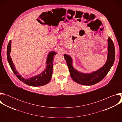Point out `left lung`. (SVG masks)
<instances>
[{"instance_id":"8db88e82","label":"left lung","mask_w":122,"mask_h":122,"mask_svg":"<svg viewBox=\"0 0 122 122\" xmlns=\"http://www.w3.org/2000/svg\"><path fill=\"white\" fill-rule=\"evenodd\" d=\"M108 56L105 64L98 70L90 73H84L78 71L72 66V59L67 55L64 56L68 67L70 75L73 80L78 83L84 85H92L100 81L105 77L112 67L115 60V48L110 37L108 39Z\"/></svg>"}]
</instances>
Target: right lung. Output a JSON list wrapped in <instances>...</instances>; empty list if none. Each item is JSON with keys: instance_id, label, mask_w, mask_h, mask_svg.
I'll return each mask as SVG.
<instances>
[{"instance_id": "1", "label": "right lung", "mask_w": 122, "mask_h": 122, "mask_svg": "<svg viewBox=\"0 0 122 122\" xmlns=\"http://www.w3.org/2000/svg\"><path fill=\"white\" fill-rule=\"evenodd\" d=\"M11 41L10 40V41L7 46V59L11 69L16 77L25 84L31 86H41L45 85L49 82L51 78L52 74H53V60L55 57L54 56L57 54L56 52L55 51H51L49 53L46 60V68L42 73L39 75L35 76L29 79H25L19 74L18 71H16L14 66V65L12 62L11 58L10 56L11 51Z\"/></svg>"}]
</instances>
